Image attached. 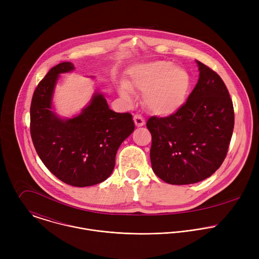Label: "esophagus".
<instances>
[{
	"label": "esophagus",
	"instance_id": "esophagus-1",
	"mask_svg": "<svg viewBox=\"0 0 259 259\" xmlns=\"http://www.w3.org/2000/svg\"><path fill=\"white\" fill-rule=\"evenodd\" d=\"M133 119H134V123H135L136 127H142L145 124L144 119L140 115H135Z\"/></svg>",
	"mask_w": 259,
	"mask_h": 259
}]
</instances>
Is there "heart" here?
I'll use <instances>...</instances> for the list:
<instances>
[{
    "mask_svg": "<svg viewBox=\"0 0 259 259\" xmlns=\"http://www.w3.org/2000/svg\"><path fill=\"white\" fill-rule=\"evenodd\" d=\"M191 88L192 77L187 69L159 60L134 65L121 93L127 96L129 90L140 92L144 106L152 114L168 117L186 105Z\"/></svg>",
    "mask_w": 259,
    "mask_h": 259,
    "instance_id": "heart-1",
    "label": "heart"
}]
</instances>
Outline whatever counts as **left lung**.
I'll return each mask as SVG.
<instances>
[{
    "mask_svg": "<svg viewBox=\"0 0 259 259\" xmlns=\"http://www.w3.org/2000/svg\"><path fill=\"white\" fill-rule=\"evenodd\" d=\"M198 83L179 112L152 117L151 162L155 174L181 186L210 177L223 164L233 135V101L224 81L202 62Z\"/></svg>",
    "mask_w": 259,
    "mask_h": 259,
    "instance_id": "8db88e82",
    "label": "left lung"
}]
</instances>
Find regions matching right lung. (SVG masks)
I'll use <instances>...</instances> for the list:
<instances>
[{"label":"right lung","instance_id":"right-lung-1","mask_svg":"<svg viewBox=\"0 0 259 259\" xmlns=\"http://www.w3.org/2000/svg\"><path fill=\"white\" fill-rule=\"evenodd\" d=\"M73 69L71 62H61L35 88L30 104V135L36 153L52 174L69 186L84 188L112 174L119 147L135 125L131 114L110 109L97 89L79 115L59 117L53 110L54 89L60 73Z\"/></svg>","mask_w":259,"mask_h":259}]
</instances>
